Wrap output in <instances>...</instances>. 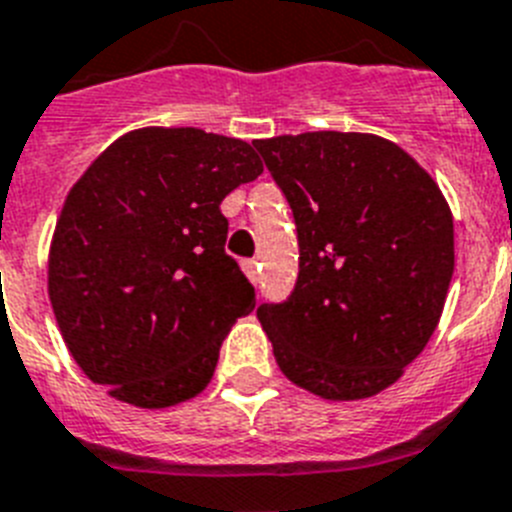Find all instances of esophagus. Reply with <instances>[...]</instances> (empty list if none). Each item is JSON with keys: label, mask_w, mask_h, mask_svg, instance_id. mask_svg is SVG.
<instances>
[{"label": "esophagus", "mask_w": 512, "mask_h": 512, "mask_svg": "<svg viewBox=\"0 0 512 512\" xmlns=\"http://www.w3.org/2000/svg\"><path fill=\"white\" fill-rule=\"evenodd\" d=\"M242 270H244V275H247V278H250L252 283L260 281V265H257V260H244L242 262Z\"/></svg>", "instance_id": "esophagus-1"}]
</instances>
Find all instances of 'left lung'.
Instances as JSON below:
<instances>
[{
  "instance_id": "1",
  "label": "left lung",
  "mask_w": 512,
  "mask_h": 512,
  "mask_svg": "<svg viewBox=\"0 0 512 512\" xmlns=\"http://www.w3.org/2000/svg\"><path fill=\"white\" fill-rule=\"evenodd\" d=\"M291 203L299 281L257 319L286 379L330 402L368 399L415 361L453 275V216L394 141L311 131L252 141Z\"/></svg>"
}]
</instances>
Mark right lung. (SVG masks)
Segmentation results:
<instances>
[{"label": "right lung", "mask_w": 512, "mask_h": 512, "mask_svg": "<svg viewBox=\"0 0 512 512\" xmlns=\"http://www.w3.org/2000/svg\"><path fill=\"white\" fill-rule=\"evenodd\" d=\"M262 175L247 141L201 128H136L66 195L48 252V299L87 379L164 410L198 397L255 288L224 252L221 201Z\"/></svg>", "instance_id": "1"}]
</instances>
